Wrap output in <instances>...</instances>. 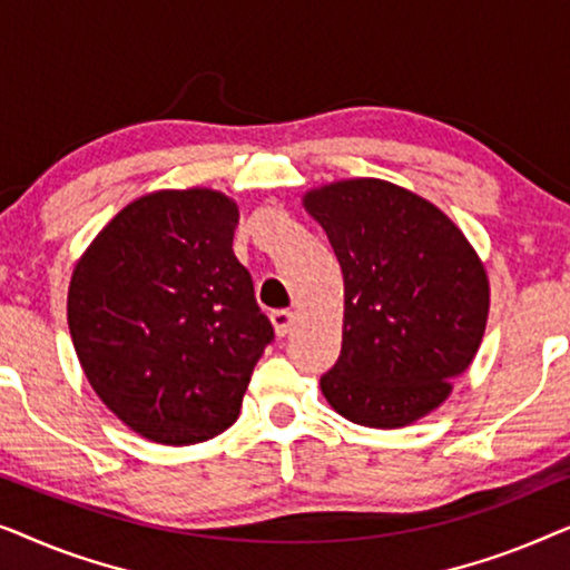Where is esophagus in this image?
Returning <instances> with one entry per match:
<instances>
[{
	"label": "esophagus",
	"mask_w": 570,
	"mask_h": 570,
	"mask_svg": "<svg viewBox=\"0 0 570 570\" xmlns=\"http://www.w3.org/2000/svg\"><path fill=\"white\" fill-rule=\"evenodd\" d=\"M293 322H295L293 311H285L283 308V311H275V314H272V324H275L277 337H285V334H291Z\"/></svg>",
	"instance_id": "esophagus-1"
}]
</instances>
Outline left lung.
Here are the masks:
<instances>
[{
	"label": "left lung",
	"mask_w": 570,
	"mask_h": 570,
	"mask_svg": "<svg viewBox=\"0 0 570 570\" xmlns=\"http://www.w3.org/2000/svg\"><path fill=\"white\" fill-rule=\"evenodd\" d=\"M345 277L326 402L365 428H402L439 407L470 368L488 322V275L464 233L417 194L379 178L308 191Z\"/></svg>",
	"instance_id": "obj_1"
}]
</instances>
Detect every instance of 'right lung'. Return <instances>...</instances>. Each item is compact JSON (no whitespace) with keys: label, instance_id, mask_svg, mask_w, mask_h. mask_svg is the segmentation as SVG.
Listing matches in <instances>:
<instances>
[{"label":"right lung","instance_id":"right-lung-1","mask_svg":"<svg viewBox=\"0 0 570 570\" xmlns=\"http://www.w3.org/2000/svg\"><path fill=\"white\" fill-rule=\"evenodd\" d=\"M236 202L213 189L131 202L77 262L69 334L90 386L131 431L186 446L236 423L275 340L233 254Z\"/></svg>","mask_w":570,"mask_h":570}]
</instances>
